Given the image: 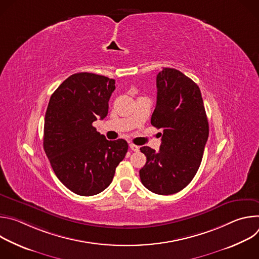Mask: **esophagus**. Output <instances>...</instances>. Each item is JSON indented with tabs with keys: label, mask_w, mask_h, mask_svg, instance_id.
<instances>
[{
	"label": "esophagus",
	"mask_w": 259,
	"mask_h": 259,
	"mask_svg": "<svg viewBox=\"0 0 259 259\" xmlns=\"http://www.w3.org/2000/svg\"><path fill=\"white\" fill-rule=\"evenodd\" d=\"M129 146H130V149H131L132 151H134V152H138V151H139V146H138V145H136V144L130 143V144H129Z\"/></svg>",
	"instance_id": "esophagus-1"
}]
</instances>
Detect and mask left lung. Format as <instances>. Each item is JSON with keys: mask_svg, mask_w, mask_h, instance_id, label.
Wrapping results in <instances>:
<instances>
[{"mask_svg": "<svg viewBox=\"0 0 259 259\" xmlns=\"http://www.w3.org/2000/svg\"><path fill=\"white\" fill-rule=\"evenodd\" d=\"M157 104L151 123L163 129L160 151L140 147L146 163L139 171L143 186L158 195H172L195 177L204 154L209 125L199 86L175 68L157 75Z\"/></svg>", "mask_w": 259, "mask_h": 259, "instance_id": "1", "label": "left lung"}]
</instances>
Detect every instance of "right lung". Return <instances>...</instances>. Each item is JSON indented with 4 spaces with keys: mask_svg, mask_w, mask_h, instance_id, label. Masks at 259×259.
<instances>
[{
    "mask_svg": "<svg viewBox=\"0 0 259 259\" xmlns=\"http://www.w3.org/2000/svg\"><path fill=\"white\" fill-rule=\"evenodd\" d=\"M115 89L114 79L78 72L50 97L44 150L57 178L77 195L89 197L104 191L128 151L126 140H107L92 125L107 116Z\"/></svg>",
    "mask_w": 259,
    "mask_h": 259,
    "instance_id": "add662e5",
    "label": "right lung"
}]
</instances>
